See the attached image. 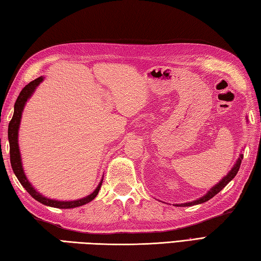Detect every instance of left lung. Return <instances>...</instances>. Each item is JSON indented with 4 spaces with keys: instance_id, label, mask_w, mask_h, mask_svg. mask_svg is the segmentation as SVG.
Segmentation results:
<instances>
[{
    "instance_id": "1",
    "label": "left lung",
    "mask_w": 261,
    "mask_h": 261,
    "mask_svg": "<svg viewBox=\"0 0 261 261\" xmlns=\"http://www.w3.org/2000/svg\"><path fill=\"white\" fill-rule=\"evenodd\" d=\"M242 160H243V155L241 154L240 155V157L238 158V161H237V163L236 164H234V166L232 167V170L228 172V174L227 175H225L224 176L221 181H219L217 185L215 186V187H213L211 190H209L205 196L203 197H201V198H199V199H197V200H195V201H191V202H186V203H178V205H175V206H180V207H189V206H193V205H198V203H202V202H206V201H208L209 199H212L213 197H215L217 193L222 190V189H224L225 188L226 186H227V183L228 182H231L233 178H234V176L237 175V173H238V171H239V168H240V165H241V162H242Z\"/></svg>"
}]
</instances>
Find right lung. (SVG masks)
Returning a JSON list of instances; mask_svg holds the SVG:
<instances>
[{"mask_svg": "<svg viewBox=\"0 0 261 261\" xmlns=\"http://www.w3.org/2000/svg\"><path fill=\"white\" fill-rule=\"evenodd\" d=\"M43 76H39V78L33 80L32 83H29L24 88L21 90V93L19 94L17 100H15L14 104V113L11 121L9 123V130H8V137H9V144H10V162H11L12 170L14 172L15 176L21 183V186L27 190V192L32 196L35 200L39 201L43 205L49 206V207H55V208H61V209H69V208H74V207H80L86 203L90 202L94 200L96 196L98 195V191L101 187V182H103V178L99 182L98 187L95 189L93 193H90L89 196H87L83 199H78V200H72V201H59L54 200V199H48L40 195L39 192L35 190V188L30 185L28 178L25 177L23 168H22V163H21V157H20V150H19V145H18V131L20 126V120H21L22 111L23 107L27 103V100L30 98V96L33 95L35 89L37 88V86L43 81Z\"/></svg>", "mask_w": 261, "mask_h": 261, "instance_id": "add662e5", "label": "right lung"}]
</instances>
